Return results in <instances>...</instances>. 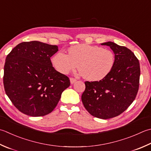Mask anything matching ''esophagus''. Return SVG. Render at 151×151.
Returning <instances> with one entry per match:
<instances>
[{"instance_id":"esophagus-1","label":"esophagus","mask_w":151,"mask_h":151,"mask_svg":"<svg viewBox=\"0 0 151 151\" xmlns=\"http://www.w3.org/2000/svg\"><path fill=\"white\" fill-rule=\"evenodd\" d=\"M76 81V80L75 78H70V84H74L75 82Z\"/></svg>"}]
</instances>
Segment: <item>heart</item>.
<instances>
[{
	"label": "heart",
	"instance_id": "b5f03b06",
	"mask_svg": "<svg viewBox=\"0 0 151 151\" xmlns=\"http://www.w3.org/2000/svg\"><path fill=\"white\" fill-rule=\"evenodd\" d=\"M114 61V55L110 50L88 44L70 47L68 54L59 52L52 58L53 66L60 73L67 75L78 65L80 75L90 81H99L107 77Z\"/></svg>",
	"mask_w": 151,
	"mask_h": 151
}]
</instances>
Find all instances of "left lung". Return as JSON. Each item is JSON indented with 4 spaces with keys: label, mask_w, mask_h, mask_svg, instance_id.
<instances>
[{
    "label": "left lung",
    "mask_w": 151,
    "mask_h": 151,
    "mask_svg": "<svg viewBox=\"0 0 151 151\" xmlns=\"http://www.w3.org/2000/svg\"><path fill=\"white\" fill-rule=\"evenodd\" d=\"M101 44L113 51V68L101 81L85 82L81 99L90 114L109 119L122 113L134 101L139 85L140 65L134 53L126 47L111 41Z\"/></svg>",
    "instance_id": "8db88e82"
}]
</instances>
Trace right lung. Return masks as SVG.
<instances>
[{
  "mask_svg": "<svg viewBox=\"0 0 151 151\" xmlns=\"http://www.w3.org/2000/svg\"><path fill=\"white\" fill-rule=\"evenodd\" d=\"M58 51L56 45L31 41L17 44L7 55L4 90L22 113L31 116L50 113L70 86L69 78L52 66L50 58Z\"/></svg>",
  "mask_w": 151,
  "mask_h": 151,
  "instance_id": "add662e5",
  "label": "right lung"
}]
</instances>
